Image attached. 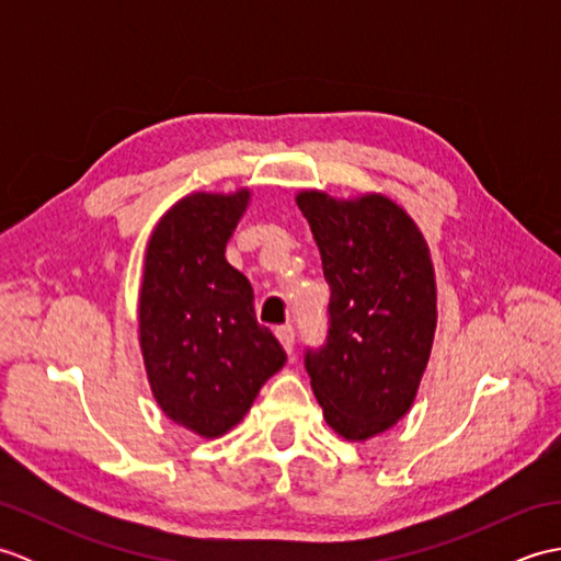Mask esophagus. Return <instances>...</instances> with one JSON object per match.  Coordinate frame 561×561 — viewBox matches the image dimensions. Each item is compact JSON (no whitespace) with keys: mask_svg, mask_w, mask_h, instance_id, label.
Segmentation results:
<instances>
[{"mask_svg":"<svg viewBox=\"0 0 561 561\" xmlns=\"http://www.w3.org/2000/svg\"><path fill=\"white\" fill-rule=\"evenodd\" d=\"M274 335H277V340H279V344L284 347V352L287 354H291L294 352V328H289V325H284V328H277L274 330Z\"/></svg>","mask_w":561,"mask_h":561,"instance_id":"obj_1","label":"esophagus"}]
</instances>
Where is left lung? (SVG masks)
<instances>
[{"label":"left lung","mask_w":561,"mask_h":561,"mask_svg":"<svg viewBox=\"0 0 561 561\" xmlns=\"http://www.w3.org/2000/svg\"><path fill=\"white\" fill-rule=\"evenodd\" d=\"M330 284V330L306 371L325 422L347 440L410 412L436 332V277L420 226L388 195L337 199L301 190Z\"/></svg>","instance_id":"left-lung-1"}]
</instances>
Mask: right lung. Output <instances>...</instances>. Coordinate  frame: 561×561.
<instances>
[{
	"label": "right lung",
	"instance_id": "add662e5",
	"mask_svg": "<svg viewBox=\"0 0 561 561\" xmlns=\"http://www.w3.org/2000/svg\"><path fill=\"white\" fill-rule=\"evenodd\" d=\"M250 190L193 193L153 226L139 289V347L163 414L202 438L243 420L287 362L257 325L253 287L226 262Z\"/></svg>",
	"mask_w": 561,
	"mask_h": 561
}]
</instances>
